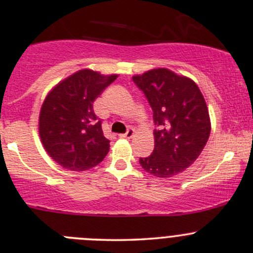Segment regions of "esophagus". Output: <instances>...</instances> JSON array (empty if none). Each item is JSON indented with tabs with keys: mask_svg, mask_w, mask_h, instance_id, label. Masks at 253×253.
Wrapping results in <instances>:
<instances>
[{
	"mask_svg": "<svg viewBox=\"0 0 253 253\" xmlns=\"http://www.w3.org/2000/svg\"><path fill=\"white\" fill-rule=\"evenodd\" d=\"M134 132L135 130L132 128V127H129L128 129H127V132L125 133V134H120V138H124V139H130L133 135H134Z\"/></svg>",
	"mask_w": 253,
	"mask_h": 253,
	"instance_id": "1",
	"label": "esophagus"
}]
</instances>
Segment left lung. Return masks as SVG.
Wrapping results in <instances>:
<instances>
[{"mask_svg": "<svg viewBox=\"0 0 253 253\" xmlns=\"http://www.w3.org/2000/svg\"><path fill=\"white\" fill-rule=\"evenodd\" d=\"M133 82L149 101L157 126L155 150L139 163L156 177L178 175L196 161L210 138L205 97L193 80L165 68L135 75Z\"/></svg>", "mask_w": 253, "mask_h": 253, "instance_id": "8db88e82", "label": "left lung"}]
</instances>
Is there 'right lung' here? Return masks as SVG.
I'll use <instances>...</instances> for the list:
<instances>
[{
	"label": "right lung",
	"instance_id": "1",
	"mask_svg": "<svg viewBox=\"0 0 253 253\" xmlns=\"http://www.w3.org/2000/svg\"><path fill=\"white\" fill-rule=\"evenodd\" d=\"M118 75L83 69L60 81L43 100L39 135L47 155L64 169L85 171L96 167L109 151L101 120L92 103Z\"/></svg>",
	"mask_w": 253,
	"mask_h": 253
}]
</instances>
